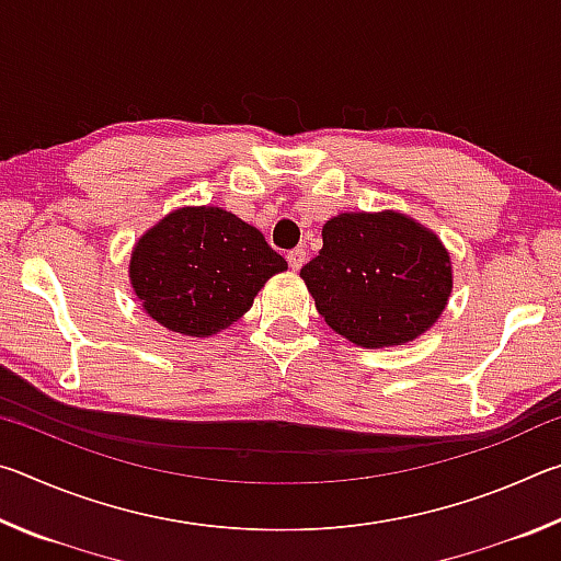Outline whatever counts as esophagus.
I'll list each match as a JSON object with an SVG mask.
<instances>
[{
    "instance_id": "obj_1",
    "label": "esophagus",
    "mask_w": 561,
    "mask_h": 561,
    "mask_svg": "<svg viewBox=\"0 0 561 561\" xmlns=\"http://www.w3.org/2000/svg\"><path fill=\"white\" fill-rule=\"evenodd\" d=\"M287 262H289V267L297 272V270H301V264L307 262V252L299 250V247H297V250H289L287 252Z\"/></svg>"
}]
</instances>
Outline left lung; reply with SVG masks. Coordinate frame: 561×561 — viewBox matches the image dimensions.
Listing matches in <instances>:
<instances>
[{
	"label": "left lung",
	"instance_id": "left-lung-1",
	"mask_svg": "<svg viewBox=\"0 0 561 561\" xmlns=\"http://www.w3.org/2000/svg\"><path fill=\"white\" fill-rule=\"evenodd\" d=\"M324 247L301 267L319 314L358 346L413 341L443 314L453 289L438 237L401 213H344L321 230Z\"/></svg>",
	"mask_w": 561,
	"mask_h": 561
}]
</instances>
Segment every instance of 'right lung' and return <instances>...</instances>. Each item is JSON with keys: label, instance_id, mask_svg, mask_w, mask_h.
<instances>
[{"label": "right lung", "instance_id": "obj_1", "mask_svg": "<svg viewBox=\"0 0 561 561\" xmlns=\"http://www.w3.org/2000/svg\"><path fill=\"white\" fill-rule=\"evenodd\" d=\"M287 270L257 227L220 207H183L140 237L130 284L158 324L213 336L252 307L272 274Z\"/></svg>", "mask_w": 561, "mask_h": 561}]
</instances>
